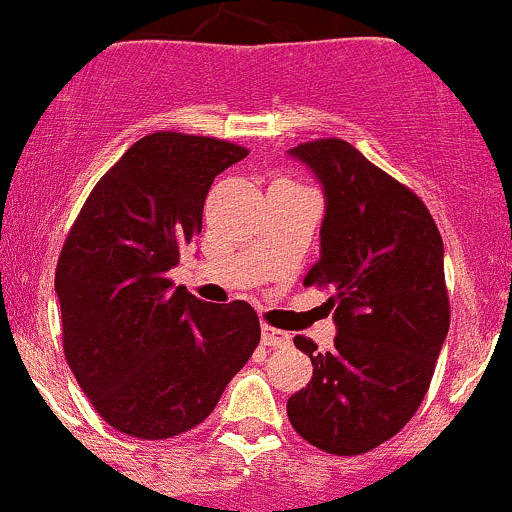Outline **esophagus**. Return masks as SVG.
I'll return each mask as SVG.
<instances>
[{"instance_id": "1", "label": "esophagus", "mask_w": 512, "mask_h": 512, "mask_svg": "<svg viewBox=\"0 0 512 512\" xmlns=\"http://www.w3.org/2000/svg\"><path fill=\"white\" fill-rule=\"evenodd\" d=\"M292 343V336L287 331H279V328L262 326V346L267 348H287Z\"/></svg>"}]
</instances>
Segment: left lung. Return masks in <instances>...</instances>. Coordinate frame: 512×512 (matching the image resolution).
I'll return each mask as SVG.
<instances>
[{
  "label": "left lung",
  "instance_id": "1",
  "mask_svg": "<svg viewBox=\"0 0 512 512\" xmlns=\"http://www.w3.org/2000/svg\"><path fill=\"white\" fill-rule=\"evenodd\" d=\"M289 154L324 186L321 257L304 287L331 289L338 328L326 353L294 338L314 375L289 397V422L316 449L365 454L410 422L432 383L451 319L444 242L422 198L353 144L326 137Z\"/></svg>",
  "mask_w": 512,
  "mask_h": 512
}]
</instances>
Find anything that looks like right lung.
Instances as JSON below:
<instances>
[{"mask_svg":"<svg viewBox=\"0 0 512 512\" xmlns=\"http://www.w3.org/2000/svg\"><path fill=\"white\" fill-rule=\"evenodd\" d=\"M247 154L225 139L147 134L95 184L63 242V353L95 412L127 437L201 424L260 343L247 301L208 304L166 277L201 233L213 179Z\"/></svg>","mask_w":512,"mask_h":512,"instance_id":"obj_1","label":"right lung"}]
</instances>
